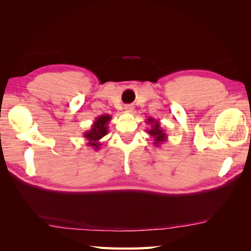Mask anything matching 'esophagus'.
<instances>
[{"mask_svg": "<svg viewBox=\"0 0 251 251\" xmlns=\"http://www.w3.org/2000/svg\"><path fill=\"white\" fill-rule=\"evenodd\" d=\"M126 111H128V112H131L132 111V106L130 105V104H127V105H125V108H124Z\"/></svg>", "mask_w": 251, "mask_h": 251, "instance_id": "34e87169", "label": "esophagus"}]
</instances>
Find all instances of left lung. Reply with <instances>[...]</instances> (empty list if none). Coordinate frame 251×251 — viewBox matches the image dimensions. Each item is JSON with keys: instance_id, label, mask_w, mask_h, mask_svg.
<instances>
[{"instance_id": "obj_1", "label": "left lung", "mask_w": 251, "mask_h": 251, "mask_svg": "<svg viewBox=\"0 0 251 251\" xmlns=\"http://www.w3.org/2000/svg\"><path fill=\"white\" fill-rule=\"evenodd\" d=\"M146 122L148 125H150V128L147 129V132L153 138V145L155 147L162 146L167 140V134L161 127V123L153 117H149Z\"/></svg>"}]
</instances>
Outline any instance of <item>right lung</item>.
Masks as SVG:
<instances>
[{
	"label": "right lung",
	"mask_w": 251,
	"mask_h": 251,
	"mask_svg": "<svg viewBox=\"0 0 251 251\" xmlns=\"http://www.w3.org/2000/svg\"><path fill=\"white\" fill-rule=\"evenodd\" d=\"M111 119L112 116L109 114H103L96 117L92 125V128L84 132L83 137L87 141V146L93 148L95 151L100 150V147L102 146L100 139L108 134V124Z\"/></svg>",
	"instance_id": "1"
}]
</instances>
